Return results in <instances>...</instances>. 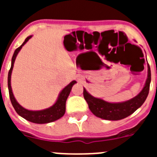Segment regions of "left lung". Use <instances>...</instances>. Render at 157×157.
<instances>
[{
	"instance_id": "8db88e82",
	"label": "left lung",
	"mask_w": 157,
	"mask_h": 157,
	"mask_svg": "<svg viewBox=\"0 0 157 157\" xmlns=\"http://www.w3.org/2000/svg\"><path fill=\"white\" fill-rule=\"evenodd\" d=\"M151 82V71L148 66V78L143 90L135 98L122 103H109L104 100L94 98L86 89L83 90V97L88 104L89 109L98 117L107 120H120L134 113L143 105L149 94Z\"/></svg>"
}]
</instances>
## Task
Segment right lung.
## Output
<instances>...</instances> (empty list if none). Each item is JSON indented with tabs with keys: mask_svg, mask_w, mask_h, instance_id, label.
Here are the masks:
<instances>
[{
	"mask_svg": "<svg viewBox=\"0 0 157 157\" xmlns=\"http://www.w3.org/2000/svg\"><path fill=\"white\" fill-rule=\"evenodd\" d=\"M32 36H29L25 39L24 42L22 44L19 48H17L15 50V52L13 54L12 59V65H11V68L8 71V92H9V97H10L11 102L15 109L16 112L18 114L23 118H24L25 120H28V121L32 122L34 123H51V122L56 121V120H59V118H61L62 116L64 115L65 109H66V101L68 98L69 94H70L71 88L73 86L75 83H76V81H72L70 84L67 86L63 90L60 92L57 101L52 107L48 108V109H45V110L41 111H30L27 109H25L24 108L19 105L16 100L14 98L13 94L12 91V87H11V75H12V68H13L14 62L16 59V56H17L18 52L21 49L22 47L25 45V43L27 42Z\"/></svg>",
	"mask_w": 157,
	"mask_h": 157,
	"instance_id": "right-lung-1",
	"label": "right lung"
}]
</instances>
